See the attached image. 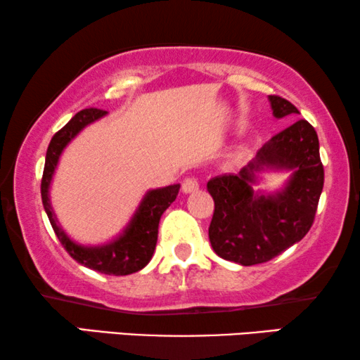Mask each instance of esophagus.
I'll return each instance as SVG.
<instances>
[{
	"label": "esophagus",
	"instance_id": "esophagus-1",
	"mask_svg": "<svg viewBox=\"0 0 360 360\" xmlns=\"http://www.w3.org/2000/svg\"><path fill=\"white\" fill-rule=\"evenodd\" d=\"M198 188H200V184L195 176H186L184 184H181V190H184V193H191V191H196Z\"/></svg>",
	"mask_w": 360,
	"mask_h": 360
}]
</instances>
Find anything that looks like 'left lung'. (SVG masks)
Returning a JSON list of instances; mask_svg holds the SVG:
<instances>
[{"mask_svg":"<svg viewBox=\"0 0 360 360\" xmlns=\"http://www.w3.org/2000/svg\"><path fill=\"white\" fill-rule=\"evenodd\" d=\"M275 117L300 111L282 96L270 95ZM292 169L288 185L272 195L255 192V173ZM324 185L319 141L308 121L298 120L275 134L239 174H224L206 185L214 200L208 234L219 257L240 265L269 262L302 240L313 226Z\"/></svg>","mask_w":360,"mask_h":360,"instance_id":"8db88e82","label":"left lung"}]
</instances>
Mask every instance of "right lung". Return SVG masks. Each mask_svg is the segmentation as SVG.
Instances as JSON below:
<instances>
[{"mask_svg":"<svg viewBox=\"0 0 360 360\" xmlns=\"http://www.w3.org/2000/svg\"><path fill=\"white\" fill-rule=\"evenodd\" d=\"M105 115L106 111L103 110L86 108V110L77 112L60 131L53 134L51 144L47 147L46 165H44V175L41 181L42 205L49 216V221H51L53 233L57 234L63 249L78 264L106 275H129L139 272L141 269H144L150 262L155 250L157 234H159L160 216L175 201L180 190L179 184L147 191L129 224L122 231V234L117 236L111 243L103 245H80L73 243L65 234V231L60 228V224L57 223L51 198H49V186H51L53 172L57 169L58 159H60L63 149L83 127L91 124V122L100 120Z\"/></svg>","mask_w":360,"mask_h":360,"instance_id":"obj_1","label":"right lung"}]
</instances>
